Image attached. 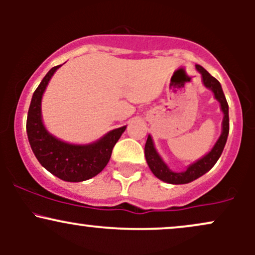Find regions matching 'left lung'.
<instances>
[{
  "instance_id": "obj_1",
  "label": "left lung",
  "mask_w": 255,
  "mask_h": 255,
  "mask_svg": "<svg viewBox=\"0 0 255 255\" xmlns=\"http://www.w3.org/2000/svg\"><path fill=\"white\" fill-rule=\"evenodd\" d=\"M197 69L201 73V77H203V83L207 89H210L215 93V98L221 103V109L223 111L224 118H223V131H222L221 136L216 142V145L213 146V148L206 156L199 159L198 162H195L194 164L189 165L188 169L183 172H174L166 166V164L162 160V158L159 157V154L157 153L156 148H154L153 141H152V137L148 135L147 140H146L145 144V157L146 162H147L148 166H150L151 171L153 172L154 176H157L159 180L164 181V182L171 183V184H183L192 182V181L197 180L198 177L203 176L205 172H207L213 165L216 164V162L218 160V158L221 157L222 152L224 150L225 142H227L228 134H229V107H228L227 99L222 90L221 84L216 78H213L206 69H204L201 66H198Z\"/></svg>"
}]
</instances>
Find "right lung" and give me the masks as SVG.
Returning <instances> with one entry per match:
<instances>
[{"label":"right lung","mask_w":255,"mask_h":255,"mask_svg":"<svg viewBox=\"0 0 255 255\" xmlns=\"http://www.w3.org/2000/svg\"><path fill=\"white\" fill-rule=\"evenodd\" d=\"M57 68L60 66L52 67L34 91L27 114L26 130L34 156L46 170L63 181L81 182L98 175L105 168L126 126L109 131L90 145L67 144L48 133L42 122L40 103L46 85Z\"/></svg>","instance_id":"add662e5"}]
</instances>
